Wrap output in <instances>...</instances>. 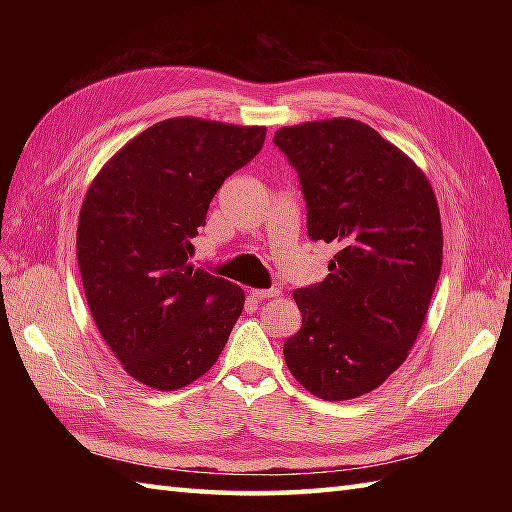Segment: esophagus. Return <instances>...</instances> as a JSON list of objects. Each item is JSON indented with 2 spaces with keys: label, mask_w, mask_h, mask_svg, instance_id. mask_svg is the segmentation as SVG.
<instances>
[{
  "label": "esophagus",
  "mask_w": 512,
  "mask_h": 512,
  "mask_svg": "<svg viewBox=\"0 0 512 512\" xmlns=\"http://www.w3.org/2000/svg\"><path fill=\"white\" fill-rule=\"evenodd\" d=\"M255 299H273V297H279L281 290L279 288H266V290H253L250 292Z\"/></svg>",
  "instance_id": "34e87169"
}]
</instances>
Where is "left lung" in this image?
Listing matches in <instances>:
<instances>
[{"mask_svg":"<svg viewBox=\"0 0 512 512\" xmlns=\"http://www.w3.org/2000/svg\"><path fill=\"white\" fill-rule=\"evenodd\" d=\"M273 143L297 171L308 237L339 253L319 284L292 292L301 330L286 365L310 394L350 400L407 358L442 268V224L424 173L354 118L281 127Z\"/></svg>","mask_w":512,"mask_h":512,"instance_id":"left-lung-1","label":"left lung"}]
</instances>
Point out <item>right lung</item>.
I'll list each match as a JSON object with an SVG mask.
<instances>
[{
	"mask_svg": "<svg viewBox=\"0 0 512 512\" xmlns=\"http://www.w3.org/2000/svg\"><path fill=\"white\" fill-rule=\"evenodd\" d=\"M266 127L169 118L118 151L85 195L76 259L92 319L125 372L160 391L209 372L244 290L189 264L224 180L264 147Z\"/></svg>",
	"mask_w": 512,
	"mask_h": 512,
	"instance_id": "right-lung-1",
	"label": "right lung"
}]
</instances>
